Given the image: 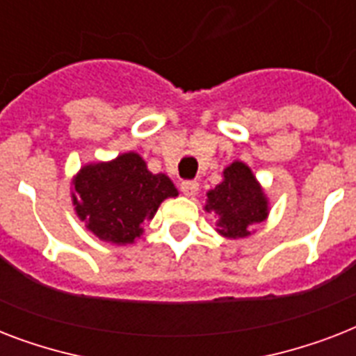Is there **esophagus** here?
I'll return each instance as SVG.
<instances>
[{
	"label": "esophagus",
	"mask_w": 356,
	"mask_h": 356,
	"mask_svg": "<svg viewBox=\"0 0 356 356\" xmlns=\"http://www.w3.org/2000/svg\"><path fill=\"white\" fill-rule=\"evenodd\" d=\"M181 192L188 197H194L200 192V183L197 181H183L181 183Z\"/></svg>",
	"instance_id": "34e87169"
}]
</instances>
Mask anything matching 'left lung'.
<instances>
[{
	"instance_id": "1",
	"label": "left lung",
	"mask_w": 356,
	"mask_h": 356,
	"mask_svg": "<svg viewBox=\"0 0 356 356\" xmlns=\"http://www.w3.org/2000/svg\"><path fill=\"white\" fill-rule=\"evenodd\" d=\"M205 212L216 218L218 234L238 240L249 236L254 225L268 218L270 201L251 168L234 161L223 170L222 183L207 192Z\"/></svg>"
}]
</instances>
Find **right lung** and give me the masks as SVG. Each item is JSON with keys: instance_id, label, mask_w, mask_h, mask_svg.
Returning a JSON list of instances; mask_svg holds the SVG:
<instances>
[{"instance_id": "right-lung-1", "label": "right lung", "mask_w": 356, "mask_h": 356, "mask_svg": "<svg viewBox=\"0 0 356 356\" xmlns=\"http://www.w3.org/2000/svg\"><path fill=\"white\" fill-rule=\"evenodd\" d=\"M179 192L164 173H151L138 153L88 162L72 179V203L85 227L99 240L125 245L144 233L159 207Z\"/></svg>"}]
</instances>
